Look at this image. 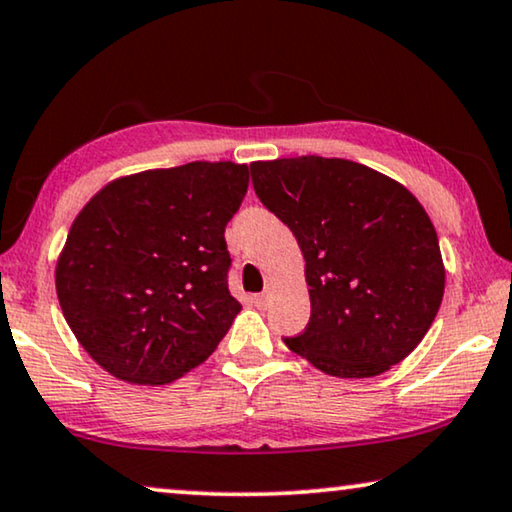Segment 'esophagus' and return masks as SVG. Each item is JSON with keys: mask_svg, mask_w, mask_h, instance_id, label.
<instances>
[{"mask_svg": "<svg viewBox=\"0 0 512 512\" xmlns=\"http://www.w3.org/2000/svg\"><path fill=\"white\" fill-rule=\"evenodd\" d=\"M270 298H272V288H270V286H265V291H263V293L254 295V300H256V305H258V307H265V305H268Z\"/></svg>", "mask_w": 512, "mask_h": 512, "instance_id": "1", "label": "esophagus"}]
</instances>
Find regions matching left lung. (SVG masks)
I'll list each match as a JSON object with an SVG mask.
<instances>
[{"label": "left lung", "instance_id": "1", "mask_svg": "<svg viewBox=\"0 0 512 512\" xmlns=\"http://www.w3.org/2000/svg\"><path fill=\"white\" fill-rule=\"evenodd\" d=\"M249 168L256 196L305 256L311 316L284 344L337 379H369L402 362L427 335L446 288L439 238L418 198L348 159Z\"/></svg>", "mask_w": 512, "mask_h": 512}]
</instances>
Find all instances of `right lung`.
Listing matches in <instances>:
<instances>
[{
	"label": "right lung",
	"instance_id": "right-lung-1",
	"mask_svg": "<svg viewBox=\"0 0 512 512\" xmlns=\"http://www.w3.org/2000/svg\"><path fill=\"white\" fill-rule=\"evenodd\" d=\"M247 187V164L191 161L117 177L78 212L57 300L110 376L164 385L214 353L242 309L228 293L224 231Z\"/></svg>",
	"mask_w": 512,
	"mask_h": 512
}]
</instances>
